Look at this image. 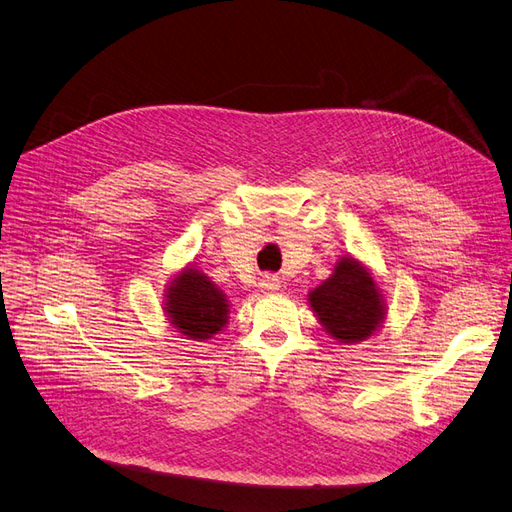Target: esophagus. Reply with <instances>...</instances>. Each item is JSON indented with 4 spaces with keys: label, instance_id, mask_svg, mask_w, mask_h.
<instances>
[{
    "label": "esophagus",
    "instance_id": "34e87169",
    "mask_svg": "<svg viewBox=\"0 0 512 512\" xmlns=\"http://www.w3.org/2000/svg\"><path fill=\"white\" fill-rule=\"evenodd\" d=\"M280 278H275V275H271V273H265L260 278V282H258V286L262 288V290H267V293H275V290H280Z\"/></svg>",
    "mask_w": 512,
    "mask_h": 512
}]
</instances>
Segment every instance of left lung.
<instances>
[{
	"label": "left lung",
	"mask_w": 512,
	"mask_h": 512,
	"mask_svg": "<svg viewBox=\"0 0 512 512\" xmlns=\"http://www.w3.org/2000/svg\"><path fill=\"white\" fill-rule=\"evenodd\" d=\"M331 338L344 344L370 338L385 316L383 295L372 275L355 258H340L334 273L308 295Z\"/></svg>",
	"instance_id": "1"
}]
</instances>
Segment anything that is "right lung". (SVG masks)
I'll return each mask as SVG.
<instances>
[{
  "label": "right lung",
  "instance_id": "right-lung-1",
  "mask_svg": "<svg viewBox=\"0 0 512 512\" xmlns=\"http://www.w3.org/2000/svg\"><path fill=\"white\" fill-rule=\"evenodd\" d=\"M165 312L178 334L189 340H209L228 323V299L206 275L187 267L172 280L165 295Z\"/></svg>",
  "mask_w": 512,
  "mask_h": 512
}]
</instances>
